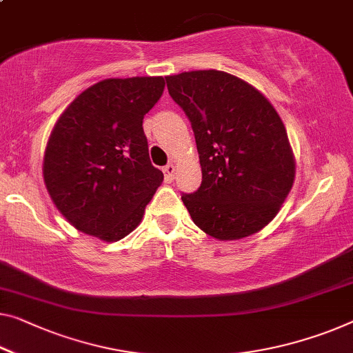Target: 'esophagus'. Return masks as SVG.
<instances>
[{
    "label": "esophagus",
    "instance_id": "1",
    "mask_svg": "<svg viewBox=\"0 0 353 353\" xmlns=\"http://www.w3.org/2000/svg\"><path fill=\"white\" fill-rule=\"evenodd\" d=\"M163 172H165L166 181H172V179H174V174H176V166L172 165V163H170V165H166L165 168H163Z\"/></svg>",
    "mask_w": 353,
    "mask_h": 353
}]
</instances>
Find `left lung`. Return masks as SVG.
<instances>
[{"label": "left lung", "instance_id": "1", "mask_svg": "<svg viewBox=\"0 0 353 353\" xmlns=\"http://www.w3.org/2000/svg\"><path fill=\"white\" fill-rule=\"evenodd\" d=\"M168 92L190 119L201 187L182 194L192 220L219 241L259 233L294 182L287 130L261 92L225 71L168 76Z\"/></svg>", "mask_w": 353, "mask_h": 353}]
</instances>
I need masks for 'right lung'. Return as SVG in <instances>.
I'll list each match as a JSON object with an SVG mask.
<instances>
[{"instance_id": "1", "label": "right lung", "mask_w": 353, "mask_h": 353, "mask_svg": "<svg viewBox=\"0 0 353 353\" xmlns=\"http://www.w3.org/2000/svg\"><path fill=\"white\" fill-rule=\"evenodd\" d=\"M165 79H104L83 90L52 130L42 176L52 201L76 230L115 243L141 223L163 182L152 166L143 119Z\"/></svg>"}]
</instances>
